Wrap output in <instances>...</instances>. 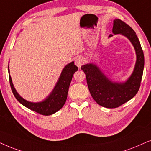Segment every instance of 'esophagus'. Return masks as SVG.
<instances>
[{
	"label": "esophagus",
	"mask_w": 151,
	"mask_h": 151,
	"mask_svg": "<svg viewBox=\"0 0 151 151\" xmlns=\"http://www.w3.org/2000/svg\"><path fill=\"white\" fill-rule=\"evenodd\" d=\"M74 63L75 65L77 66L78 68H81V65H83L84 63H85V60L83 59V58L82 57H77L74 60Z\"/></svg>",
	"instance_id": "34e87169"
}]
</instances>
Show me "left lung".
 <instances>
[{"instance_id":"1","label":"left lung","mask_w":151,"mask_h":151,"mask_svg":"<svg viewBox=\"0 0 151 151\" xmlns=\"http://www.w3.org/2000/svg\"><path fill=\"white\" fill-rule=\"evenodd\" d=\"M112 33L125 36L135 50L136 63L130 77L125 82L118 83L108 79L95 64L90 63L81 67L86 74L92 98L99 105L108 108L119 107L136 95L140 87L144 65L143 50L134 30L120 19H114ZM111 37L112 35H110L109 37Z\"/></svg>"}]
</instances>
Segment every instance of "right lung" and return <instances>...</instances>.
Masks as SVG:
<instances>
[{
	"label": "right lung",
	"mask_w": 151,
	"mask_h": 151,
	"mask_svg": "<svg viewBox=\"0 0 151 151\" xmlns=\"http://www.w3.org/2000/svg\"><path fill=\"white\" fill-rule=\"evenodd\" d=\"M77 70L78 68L74 65V61L66 65L62 70L59 80L50 95L46 97L43 101L34 103V102H29L24 99L17 92L14 87L11 76L9 74V66H8L10 86L16 99L26 108L37 112L42 115H50L57 112L63 107L67 99L68 89H69L73 74Z\"/></svg>",
	"instance_id": "obj_1"
}]
</instances>
